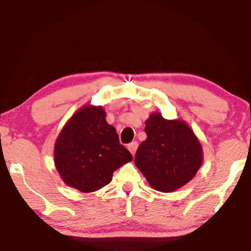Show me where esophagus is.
<instances>
[{"mask_svg": "<svg viewBox=\"0 0 251 251\" xmlns=\"http://www.w3.org/2000/svg\"><path fill=\"white\" fill-rule=\"evenodd\" d=\"M127 149L129 150V152H131L132 155H134L135 151H137V149H138V143L137 142H132L131 144H128Z\"/></svg>", "mask_w": 251, "mask_h": 251, "instance_id": "esophagus-1", "label": "esophagus"}]
</instances>
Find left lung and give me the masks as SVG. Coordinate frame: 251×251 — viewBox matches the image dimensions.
Masks as SVG:
<instances>
[{"mask_svg":"<svg viewBox=\"0 0 251 251\" xmlns=\"http://www.w3.org/2000/svg\"><path fill=\"white\" fill-rule=\"evenodd\" d=\"M148 135L137 150L134 164L154 190L172 192L189 183L203 163V149L184 120H168L162 113L150 114Z\"/></svg>","mask_w":251,"mask_h":251,"instance_id":"obj_1","label":"left lung"}]
</instances>
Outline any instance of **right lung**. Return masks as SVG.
Returning a JSON list of instances; mask_svg holds the SVG:
<instances>
[{"label": "right lung", "mask_w": 251, "mask_h": 251, "mask_svg": "<svg viewBox=\"0 0 251 251\" xmlns=\"http://www.w3.org/2000/svg\"><path fill=\"white\" fill-rule=\"evenodd\" d=\"M133 160L106 122L101 106L85 105L65 124L54 146V163L66 185L94 192L111 183L113 172Z\"/></svg>", "instance_id": "right-lung-1"}]
</instances>
